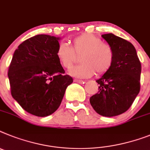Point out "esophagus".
I'll return each instance as SVG.
<instances>
[{
  "instance_id": "obj_1",
  "label": "esophagus",
  "mask_w": 150,
  "mask_h": 150,
  "mask_svg": "<svg viewBox=\"0 0 150 150\" xmlns=\"http://www.w3.org/2000/svg\"><path fill=\"white\" fill-rule=\"evenodd\" d=\"M74 82L75 83H85V81H83V80H74Z\"/></svg>"
}]
</instances>
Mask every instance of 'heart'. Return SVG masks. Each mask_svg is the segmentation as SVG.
<instances>
[{
	"label": "heart",
	"instance_id": "heart-1",
	"mask_svg": "<svg viewBox=\"0 0 150 150\" xmlns=\"http://www.w3.org/2000/svg\"><path fill=\"white\" fill-rule=\"evenodd\" d=\"M76 54H81L79 61L81 64L70 69L69 74L81 79L92 76L96 71L98 74L107 72L114 61L112 48L102 43L96 35L83 33L74 38L71 47L63 42L58 45L56 56L64 68L70 69L76 60Z\"/></svg>",
	"mask_w": 150,
	"mask_h": 150
}]
</instances>
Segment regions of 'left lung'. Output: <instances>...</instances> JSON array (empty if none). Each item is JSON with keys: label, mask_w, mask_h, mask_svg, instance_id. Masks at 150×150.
Segmentation results:
<instances>
[{"label": "left lung", "mask_w": 150, "mask_h": 150, "mask_svg": "<svg viewBox=\"0 0 150 150\" xmlns=\"http://www.w3.org/2000/svg\"><path fill=\"white\" fill-rule=\"evenodd\" d=\"M102 37L112 48L114 61L111 68L96 80L98 92L89 102L98 115L113 117L126 112L139 94L141 64L130 42L112 33Z\"/></svg>", "instance_id": "obj_1"}]
</instances>
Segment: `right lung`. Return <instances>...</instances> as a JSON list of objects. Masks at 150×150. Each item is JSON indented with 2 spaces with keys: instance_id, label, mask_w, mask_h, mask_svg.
<instances>
[{
  "instance_id": "right-lung-1",
  "label": "right lung",
  "mask_w": 150,
  "mask_h": 150,
  "mask_svg": "<svg viewBox=\"0 0 150 150\" xmlns=\"http://www.w3.org/2000/svg\"><path fill=\"white\" fill-rule=\"evenodd\" d=\"M60 37L36 35L22 42L14 52L8 78L13 98L25 111L38 117L59 108L73 79L56 56Z\"/></svg>"
}]
</instances>
